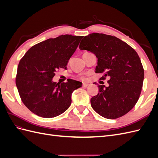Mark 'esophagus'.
<instances>
[{
  "label": "esophagus",
  "instance_id": "obj_1",
  "mask_svg": "<svg viewBox=\"0 0 158 158\" xmlns=\"http://www.w3.org/2000/svg\"><path fill=\"white\" fill-rule=\"evenodd\" d=\"M89 85V84H85V83H83V84H82V86H83V87H88Z\"/></svg>",
  "mask_w": 158,
  "mask_h": 158
}]
</instances>
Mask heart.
<instances>
[{"instance_id":"b5f03b06","label":"heart","mask_w":158,"mask_h":158,"mask_svg":"<svg viewBox=\"0 0 158 158\" xmlns=\"http://www.w3.org/2000/svg\"><path fill=\"white\" fill-rule=\"evenodd\" d=\"M82 79H84V78H82Z\"/></svg>"}]
</instances>
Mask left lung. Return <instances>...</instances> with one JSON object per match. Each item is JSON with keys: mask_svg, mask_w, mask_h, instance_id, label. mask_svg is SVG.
Wrapping results in <instances>:
<instances>
[{"mask_svg": "<svg viewBox=\"0 0 158 158\" xmlns=\"http://www.w3.org/2000/svg\"><path fill=\"white\" fill-rule=\"evenodd\" d=\"M79 48L93 52L98 58L95 73L107 77L109 86L98 85L99 93L91 99V106L104 118L125 115L139 99L144 77V69L136 51L118 38L92 33L85 36Z\"/></svg>", "mask_w": 158, "mask_h": 158, "instance_id": "left-lung-1", "label": "left lung"}]
</instances>
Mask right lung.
Here are the masks:
<instances>
[{
	"label": "right lung",
	"mask_w": 158,
	"mask_h": 158,
	"mask_svg": "<svg viewBox=\"0 0 158 158\" xmlns=\"http://www.w3.org/2000/svg\"><path fill=\"white\" fill-rule=\"evenodd\" d=\"M83 36L61 35L32 46L18 64L16 84L23 103L32 113L52 118L70 107L72 94L82 86L78 81L53 82L60 68L66 69Z\"/></svg>",
	"instance_id": "obj_1"
}]
</instances>
